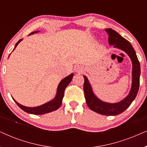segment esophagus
Returning <instances> with one entry per match:
<instances>
[{
    "label": "esophagus",
    "instance_id": "esophagus-1",
    "mask_svg": "<svg viewBox=\"0 0 147 147\" xmlns=\"http://www.w3.org/2000/svg\"><path fill=\"white\" fill-rule=\"evenodd\" d=\"M75 70H76V72H78V73H80V72L83 71V69H82L81 67H79V66L76 67L75 68Z\"/></svg>",
    "mask_w": 147,
    "mask_h": 147
}]
</instances>
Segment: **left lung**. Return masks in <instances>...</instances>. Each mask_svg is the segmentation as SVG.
Masks as SVG:
<instances>
[{
	"instance_id": "1",
	"label": "left lung",
	"mask_w": 147,
	"mask_h": 147,
	"mask_svg": "<svg viewBox=\"0 0 147 147\" xmlns=\"http://www.w3.org/2000/svg\"><path fill=\"white\" fill-rule=\"evenodd\" d=\"M108 34V43L114 48L119 49L125 52L129 56L132 64V86L128 95L121 101L116 103H108L100 100L92 90V86L86 76H84V90L86 104L93 111L105 116H115L123 112L135 99L139 89L140 66L136 52L131 44L122 37L120 34L112 29H106Z\"/></svg>"
}]
</instances>
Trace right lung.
Segmentation results:
<instances>
[{
    "instance_id": "obj_1",
    "label": "right lung",
    "mask_w": 147,
    "mask_h": 147,
    "mask_svg": "<svg viewBox=\"0 0 147 147\" xmlns=\"http://www.w3.org/2000/svg\"><path fill=\"white\" fill-rule=\"evenodd\" d=\"M38 31H34L32 32L29 34V35H33L34 33H37ZM23 39H20L19 41L16 43L15 47L14 48L13 50L15 49V48L17 47L20 42H21ZM10 56V55H9ZM74 74L72 73L69 75L67 77L64 78L63 80H61V82H59V85L57 86V92H56V95L55 98H53V100H50L49 102H47V103L43 104V105L36 106V107H27V106H25L23 105H21L19 103L16 101V100L13 98L14 101L15 102V103L19 106V108H21L23 111H25L27 113L32 114H37V115H40V114H44L46 113H49V112L55 111V110H57L60 106L61 105L62 103V100H63V95H64V91H65V89L66 87L69 85V84L71 82L72 78H73Z\"/></svg>"
}]
</instances>
